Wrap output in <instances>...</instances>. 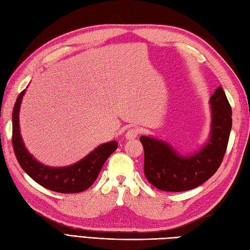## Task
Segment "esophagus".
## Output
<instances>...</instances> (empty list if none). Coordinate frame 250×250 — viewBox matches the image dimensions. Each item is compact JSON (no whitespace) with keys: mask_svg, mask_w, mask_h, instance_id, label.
I'll return each mask as SVG.
<instances>
[{"mask_svg":"<svg viewBox=\"0 0 250 250\" xmlns=\"http://www.w3.org/2000/svg\"><path fill=\"white\" fill-rule=\"evenodd\" d=\"M139 133H140V131H139V129H137V128H130V129H128L126 131L125 137L127 140H133L135 138H138Z\"/></svg>","mask_w":250,"mask_h":250,"instance_id":"34e87169","label":"esophagus"}]
</instances>
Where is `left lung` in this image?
Instances as JSON below:
<instances>
[{
	"mask_svg": "<svg viewBox=\"0 0 250 250\" xmlns=\"http://www.w3.org/2000/svg\"><path fill=\"white\" fill-rule=\"evenodd\" d=\"M210 133L198 152L184 156L168 143L140 138L144 147V174L153 187L167 192H183L202 185L220 167L231 129V107L221 86L209 98Z\"/></svg>",
	"mask_w": 250,
	"mask_h": 250,
	"instance_id": "obj_1",
	"label": "left lung"
}]
</instances>
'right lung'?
Masks as SVG:
<instances>
[{"label": "right lung", "instance_id": "add662e5", "mask_svg": "<svg viewBox=\"0 0 250 250\" xmlns=\"http://www.w3.org/2000/svg\"><path fill=\"white\" fill-rule=\"evenodd\" d=\"M25 90L19 95L12 111V146L21 167L37 184L48 190L69 194L85 191L92 186L104 163L118 148V143L111 141L98 146L81 161L67 167L53 168L37 162L28 152L20 131L19 112Z\"/></svg>", "mask_w": 250, "mask_h": 250}]
</instances>
